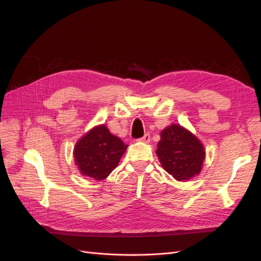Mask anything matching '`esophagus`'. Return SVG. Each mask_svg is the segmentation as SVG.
Wrapping results in <instances>:
<instances>
[{
  "instance_id": "34e87169",
  "label": "esophagus",
  "mask_w": 261,
  "mask_h": 261,
  "mask_svg": "<svg viewBox=\"0 0 261 261\" xmlns=\"http://www.w3.org/2000/svg\"><path fill=\"white\" fill-rule=\"evenodd\" d=\"M139 141H141V143H145V144H148L150 143V135L149 134H145V135L138 139Z\"/></svg>"
}]
</instances>
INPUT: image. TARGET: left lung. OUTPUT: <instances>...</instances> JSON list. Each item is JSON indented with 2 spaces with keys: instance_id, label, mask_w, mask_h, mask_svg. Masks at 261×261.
Instances as JSON below:
<instances>
[{
  "instance_id": "obj_1",
  "label": "left lung",
  "mask_w": 261,
  "mask_h": 261,
  "mask_svg": "<svg viewBox=\"0 0 261 261\" xmlns=\"http://www.w3.org/2000/svg\"><path fill=\"white\" fill-rule=\"evenodd\" d=\"M155 153L162 168L176 180L187 181L199 175L206 150L192 132L179 124L162 129Z\"/></svg>"
}]
</instances>
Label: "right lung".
Segmentation results:
<instances>
[{"mask_svg":"<svg viewBox=\"0 0 261 261\" xmlns=\"http://www.w3.org/2000/svg\"><path fill=\"white\" fill-rule=\"evenodd\" d=\"M127 147L105 124L94 126L76 143L75 164L82 175L102 180L117 167Z\"/></svg>","mask_w":261,"mask_h":261,"instance_id":"right-lung-1","label":"right lung"}]
</instances>
